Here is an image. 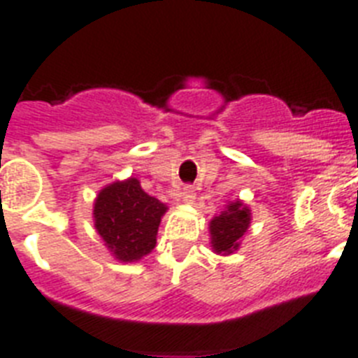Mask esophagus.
Listing matches in <instances>:
<instances>
[{
    "label": "esophagus",
    "instance_id": "34e87169",
    "mask_svg": "<svg viewBox=\"0 0 358 358\" xmlns=\"http://www.w3.org/2000/svg\"><path fill=\"white\" fill-rule=\"evenodd\" d=\"M181 201L185 202V204H194V202H195V192H194V189L186 186V188L181 192Z\"/></svg>",
    "mask_w": 358,
    "mask_h": 358
}]
</instances>
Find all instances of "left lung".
Listing matches in <instances>:
<instances>
[{"label":"left lung","mask_w":358,"mask_h":358,"mask_svg":"<svg viewBox=\"0 0 358 358\" xmlns=\"http://www.w3.org/2000/svg\"><path fill=\"white\" fill-rule=\"evenodd\" d=\"M251 208L243 201H229L222 211L210 220V243L215 255L229 256L242 245L243 235L251 226Z\"/></svg>","instance_id":"1"}]
</instances>
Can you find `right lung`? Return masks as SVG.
<instances>
[{
  "mask_svg": "<svg viewBox=\"0 0 358 358\" xmlns=\"http://www.w3.org/2000/svg\"><path fill=\"white\" fill-rule=\"evenodd\" d=\"M169 206L141 188L136 177L103 186L93 202L94 229L118 262L132 264L156 248Z\"/></svg>",
  "mask_w": 358,
  "mask_h": 358,
  "instance_id": "add662e5",
  "label": "right lung"
}]
</instances>
